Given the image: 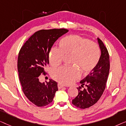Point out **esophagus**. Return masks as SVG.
I'll use <instances>...</instances> for the list:
<instances>
[{"mask_svg": "<svg viewBox=\"0 0 126 126\" xmlns=\"http://www.w3.org/2000/svg\"><path fill=\"white\" fill-rule=\"evenodd\" d=\"M63 87H64V86L63 84H60V83H58V88H59V89H61V88Z\"/></svg>", "mask_w": 126, "mask_h": 126, "instance_id": "34e87169", "label": "esophagus"}]
</instances>
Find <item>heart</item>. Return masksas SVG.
Wrapping results in <instances>:
<instances>
[{"instance_id":"1","label":"heart","mask_w":126,"mask_h":126,"mask_svg":"<svg viewBox=\"0 0 126 126\" xmlns=\"http://www.w3.org/2000/svg\"><path fill=\"white\" fill-rule=\"evenodd\" d=\"M59 46L60 48L54 47L49 51V62L52 66L59 65L64 55L71 56L70 64L77 67L83 74H88L98 64L100 48L98 44L88 39L77 35H69L61 40ZM77 68L62 66L52 69L51 77L61 84H72L80 78V72Z\"/></svg>"}]
</instances>
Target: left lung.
Wrapping results in <instances>:
<instances>
[{
  "label": "left lung",
  "instance_id": "8db88e82",
  "mask_svg": "<svg viewBox=\"0 0 126 126\" xmlns=\"http://www.w3.org/2000/svg\"><path fill=\"white\" fill-rule=\"evenodd\" d=\"M101 55L96 66L87 77L81 80V87H78V95L72 100V104L81 109L93 106L100 98L105 90L110 71V57L107 48L98 38ZM86 89L81 90L84 86Z\"/></svg>",
  "mask_w": 126,
  "mask_h": 126
}]
</instances>
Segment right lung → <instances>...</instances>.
I'll list each match as a JSON object with an SVG mask.
<instances>
[{
	"label": "right lung",
	"mask_w": 126,
	"mask_h": 126,
	"mask_svg": "<svg viewBox=\"0 0 126 126\" xmlns=\"http://www.w3.org/2000/svg\"><path fill=\"white\" fill-rule=\"evenodd\" d=\"M68 31L65 28L39 30L28 39L19 51L17 71L22 90L28 100L38 107L51 103L58 90L55 81L49 79L46 84L39 81V77L42 74L46 75L53 45Z\"/></svg>",
	"instance_id": "1"
}]
</instances>
